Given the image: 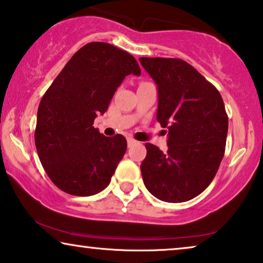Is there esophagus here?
<instances>
[{"mask_svg":"<svg viewBox=\"0 0 263 263\" xmlns=\"http://www.w3.org/2000/svg\"><path fill=\"white\" fill-rule=\"evenodd\" d=\"M127 141H128V146H132V145H134L135 144V140L134 139H133V138H128L127 139Z\"/></svg>","mask_w":263,"mask_h":263,"instance_id":"1","label":"esophagus"}]
</instances>
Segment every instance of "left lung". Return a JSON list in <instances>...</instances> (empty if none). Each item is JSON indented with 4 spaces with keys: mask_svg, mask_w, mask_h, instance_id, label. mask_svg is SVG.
Listing matches in <instances>:
<instances>
[{
    "mask_svg": "<svg viewBox=\"0 0 263 263\" xmlns=\"http://www.w3.org/2000/svg\"><path fill=\"white\" fill-rule=\"evenodd\" d=\"M158 88L157 121L168 128V151L146 144L142 180L156 198L181 203L203 192L226 147L228 117L219 90L175 58H140Z\"/></svg>",
    "mask_w": 263,
    "mask_h": 263,
    "instance_id": "obj_1",
    "label": "left lung"
}]
</instances>
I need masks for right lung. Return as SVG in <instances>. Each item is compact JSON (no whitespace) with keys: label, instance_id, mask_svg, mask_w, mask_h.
Returning <instances> with one entry per match:
<instances>
[{"label":"right lung","instance_id":"right-lung-1","mask_svg":"<svg viewBox=\"0 0 263 263\" xmlns=\"http://www.w3.org/2000/svg\"><path fill=\"white\" fill-rule=\"evenodd\" d=\"M128 74H141L134 57L110 43L90 42L73 54L44 93L36 149L47 175L64 192L88 197L110 183L127 140L121 134L107 138L93 124Z\"/></svg>","mask_w":263,"mask_h":263}]
</instances>
